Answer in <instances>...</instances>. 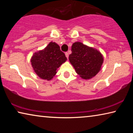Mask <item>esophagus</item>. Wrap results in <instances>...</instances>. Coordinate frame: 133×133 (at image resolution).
I'll list each match as a JSON object with an SVG mask.
<instances>
[{"mask_svg": "<svg viewBox=\"0 0 133 133\" xmlns=\"http://www.w3.org/2000/svg\"><path fill=\"white\" fill-rule=\"evenodd\" d=\"M65 55H66V57H67V58H69V53H68V52H66V53H65Z\"/></svg>", "mask_w": 133, "mask_h": 133, "instance_id": "esophagus-1", "label": "esophagus"}]
</instances>
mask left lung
Masks as SVG:
<instances>
[{"label":"left lung","mask_w":133,"mask_h":133,"mask_svg":"<svg viewBox=\"0 0 133 133\" xmlns=\"http://www.w3.org/2000/svg\"><path fill=\"white\" fill-rule=\"evenodd\" d=\"M69 60L80 77L89 79L100 71L103 57L96 49L89 48L81 42H75L71 46Z\"/></svg>","instance_id":"left-lung-1"}]
</instances>
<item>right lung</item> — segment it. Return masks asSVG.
Wrapping results in <instances>:
<instances>
[{
    "label": "right lung",
    "instance_id": "obj_1",
    "mask_svg": "<svg viewBox=\"0 0 133 133\" xmlns=\"http://www.w3.org/2000/svg\"><path fill=\"white\" fill-rule=\"evenodd\" d=\"M67 57L55 42H50L43 50L35 53L31 59V65L38 76L44 80H51L56 70L66 61Z\"/></svg>",
    "mask_w": 133,
    "mask_h": 133
}]
</instances>
